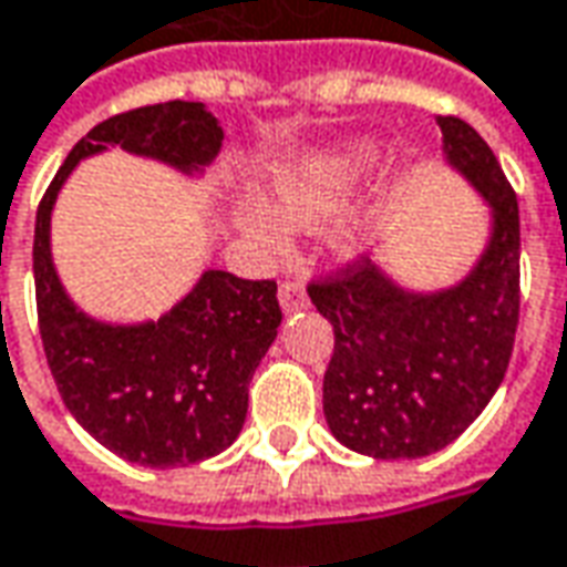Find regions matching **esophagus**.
<instances>
[{"mask_svg": "<svg viewBox=\"0 0 567 567\" xmlns=\"http://www.w3.org/2000/svg\"><path fill=\"white\" fill-rule=\"evenodd\" d=\"M277 299H280V309L287 311V315H292V311H302L306 306H309V296H306V290H302L296 280H284V284H280V290H277Z\"/></svg>", "mask_w": 567, "mask_h": 567, "instance_id": "obj_1", "label": "esophagus"}]
</instances>
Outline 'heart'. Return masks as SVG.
Masks as SVG:
<instances>
[{
    "instance_id": "1",
    "label": "heart",
    "mask_w": 567,
    "mask_h": 567,
    "mask_svg": "<svg viewBox=\"0 0 567 567\" xmlns=\"http://www.w3.org/2000/svg\"><path fill=\"white\" fill-rule=\"evenodd\" d=\"M371 165H374V150L364 140L296 152L290 158L277 162L268 174L265 184L268 213L261 205H239L234 215L239 234L268 252H280L287 246L284 230L309 234V230H321L337 215H343ZM337 249L346 258L355 256L359 249L355 234L346 230L337 239Z\"/></svg>"
}]
</instances>
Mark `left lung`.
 Wrapping results in <instances>:
<instances>
[{
	"label": "left lung",
	"instance_id": "8db88e82",
	"mask_svg": "<svg viewBox=\"0 0 567 567\" xmlns=\"http://www.w3.org/2000/svg\"><path fill=\"white\" fill-rule=\"evenodd\" d=\"M443 155L489 208V237L446 290L399 287L371 258L309 284L333 324L324 371L330 434L371 458H421L450 446L499 390L518 328L522 224L496 155L462 117H436Z\"/></svg>",
	"mask_w": 567,
	"mask_h": 567
}]
</instances>
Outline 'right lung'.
<instances>
[{"mask_svg":"<svg viewBox=\"0 0 567 567\" xmlns=\"http://www.w3.org/2000/svg\"><path fill=\"white\" fill-rule=\"evenodd\" d=\"M221 140L203 102L174 99L109 117L68 152L37 208L33 280L45 362L80 427L133 465L184 468L237 440L249 381L280 328L277 284L212 268L158 321H99L74 306L52 265V208L78 162L109 146L193 177L215 162Z\"/></svg>","mask_w":567,"mask_h":567,"instance_id":"obj_1","label":"right lung"}]
</instances>
